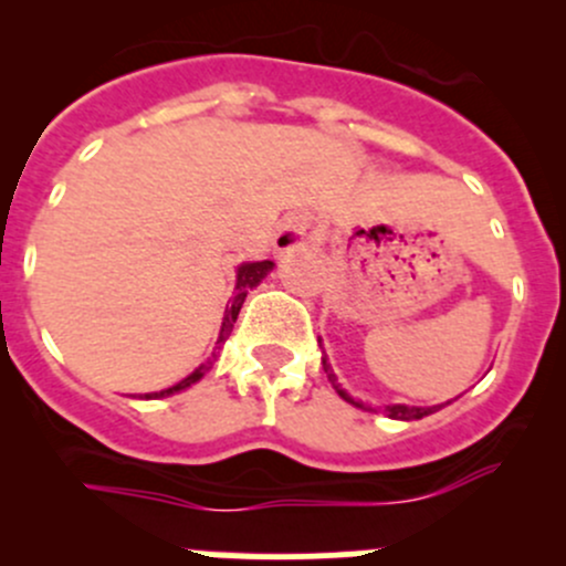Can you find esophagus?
<instances>
[{
    "label": "esophagus",
    "mask_w": 566,
    "mask_h": 566,
    "mask_svg": "<svg viewBox=\"0 0 566 566\" xmlns=\"http://www.w3.org/2000/svg\"><path fill=\"white\" fill-rule=\"evenodd\" d=\"M310 230H312L310 216L290 213L287 219L279 224L276 238H273V251H276L279 256L295 254V251L304 249L306 241H310Z\"/></svg>",
    "instance_id": "1"
}]
</instances>
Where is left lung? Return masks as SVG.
Returning a JSON list of instances; mask_svg holds the SVG:
<instances>
[{"instance_id": "left-lung-1", "label": "left lung", "mask_w": 566, "mask_h": 566, "mask_svg": "<svg viewBox=\"0 0 566 566\" xmlns=\"http://www.w3.org/2000/svg\"><path fill=\"white\" fill-rule=\"evenodd\" d=\"M317 342H319V339H317ZM323 369H325V373H328V380H331V384H334L336 394H339V397L345 399V402L356 405V408H364V410H373V408H367V405H364V402H358V399H353L350 394H347L345 389H342L339 384H336V375H334V369H331L328 358H325V356H323ZM443 405H449V402H443ZM443 405H430V408H419V405H386V408H384V413H389V419H399V421H413V419H424V416L436 413V410H441Z\"/></svg>"}]
</instances>
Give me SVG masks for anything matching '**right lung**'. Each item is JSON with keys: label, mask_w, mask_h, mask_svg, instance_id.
I'll return each instance as SVG.
<instances>
[{"label": "right lung", "mask_w": 566, "mask_h": 566, "mask_svg": "<svg viewBox=\"0 0 566 566\" xmlns=\"http://www.w3.org/2000/svg\"><path fill=\"white\" fill-rule=\"evenodd\" d=\"M273 271V262L271 260H260V262H243V265H238V273H235V293H232L230 304H227L224 310V317H221V328H219V339H216V350H213V358H208L205 364H199L197 369H193L188 378H182L180 384L169 386V389H161V391H150L145 394V399H161V397H172L177 391H186L191 389L193 384H199V380L205 378V375L210 373V367H213L216 361V353L221 350V345L227 342V336L232 334V325H235L238 315H241V306L243 301H247L249 290H254L256 284L262 282V279L268 276V273Z\"/></svg>", "instance_id": "obj_1"}]
</instances>
